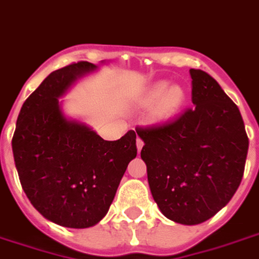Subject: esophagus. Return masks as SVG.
<instances>
[{
    "mask_svg": "<svg viewBox=\"0 0 259 259\" xmlns=\"http://www.w3.org/2000/svg\"><path fill=\"white\" fill-rule=\"evenodd\" d=\"M136 145H137V151H141L143 149V147H144V143H143V140L141 139H137V141H136Z\"/></svg>",
    "mask_w": 259,
    "mask_h": 259,
    "instance_id": "34e87169",
    "label": "esophagus"
}]
</instances>
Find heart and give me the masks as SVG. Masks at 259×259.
I'll use <instances>...</instances> for the list:
<instances>
[{"label": "heart", "instance_id": "b5f03b06", "mask_svg": "<svg viewBox=\"0 0 259 259\" xmlns=\"http://www.w3.org/2000/svg\"><path fill=\"white\" fill-rule=\"evenodd\" d=\"M185 95L180 86L174 85L168 88L167 82H158L151 86L145 95V103L155 104L160 102V115H170L183 105Z\"/></svg>", "mask_w": 259, "mask_h": 259}]
</instances>
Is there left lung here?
<instances>
[{"label":"left lung","instance_id":"obj_1","mask_svg":"<svg viewBox=\"0 0 259 259\" xmlns=\"http://www.w3.org/2000/svg\"><path fill=\"white\" fill-rule=\"evenodd\" d=\"M193 107L145 129L141 159L164 217L198 225L225 207L240 185L248 137L237 105L218 82L191 68Z\"/></svg>","mask_w":259,"mask_h":259}]
</instances>
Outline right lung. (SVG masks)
<instances>
[{"instance_id":"add662e5","label":"right lung","mask_w":259,"mask_h":259,"mask_svg":"<svg viewBox=\"0 0 259 259\" xmlns=\"http://www.w3.org/2000/svg\"><path fill=\"white\" fill-rule=\"evenodd\" d=\"M99 68L79 61L53 71L24 101L12 151L23 191L37 211L66 228L83 229L108 212L127 164L137 156L135 130L105 141L59 101Z\"/></svg>"}]
</instances>
